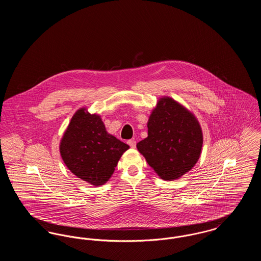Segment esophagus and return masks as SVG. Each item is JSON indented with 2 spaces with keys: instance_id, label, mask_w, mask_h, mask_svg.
Returning a JSON list of instances; mask_svg holds the SVG:
<instances>
[{
  "instance_id": "esophagus-1",
  "label": "esophagus",
  "mask_w": 261,
  "mask_h": 261,
  "mask_svg": "<svg viewBox=\"0 0 261 261\" xmlns=\"http://www.w3.org/2000/svg\"><path fill=\"white\" fill-rule=\"evenodd\" d=\"M127 144L132 148V149H135L136 148V141L135 140H129L127 142Z\"/></svg>"
}]
</instances>
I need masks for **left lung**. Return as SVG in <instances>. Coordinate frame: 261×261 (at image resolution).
I'll list each match as a JSON object with an SVG mask.
<instances>
[{
	"instance_id": "left-lung-1",
	"label": "left lung",
	"mask_w": 261,
	"mask_h": 261,
	"mask_svg": "<svg viewBox=\"0 0 261 261\" xmlns=\"http://www.w3.org/2000/svg\"><path fill=\"white\" fill-rule=\"evenodd\" d=\"M202 142L195 114L172 98L162 97L149 115L148 137L137 149L162 179L172 181L196 165Z\"/></svg>"
}]
</instances>
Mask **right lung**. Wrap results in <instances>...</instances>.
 I'll return each instance as SVG.
<instances>
[{"mask_svg": "<svg viewBox=\"0 0 261 261\" xmlns=\"http://www.w3.org/2000/svg\"><path fill=\"white\" fill-rule=\"evenodd\" d=\"M129 146L108 133L100 116L86 108L75 112L60 143L66 167L94 186L107 183Z\"/></svg>", "mask_w": 261, "mask_h": 261, "instance_id": "add662e5", "label": "right lung"}]
</instances>
